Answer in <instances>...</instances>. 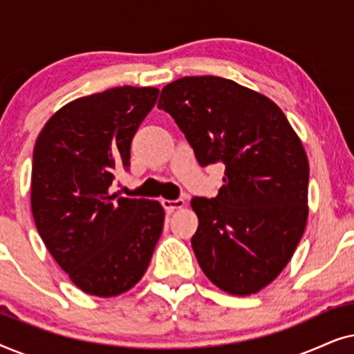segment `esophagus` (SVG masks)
<instances>
[{
  "instance_id": "1",
  "label": "esophagus",
  "mask_w": 354,
  "mask_h": 354,
  "mask_svg": "<svg viewBox=\"0 0 354 354\" xmlns=\"http://www.w3.org/2000/svg\"><path fill=\"white\" fill-rule=\"evenodd\" d=\"M162 207L166 211H176V209H180V207L185 206V200H182V198H177V200H162Z\"/></svg>"
}]
</instances>
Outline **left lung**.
<instances>
[{"instance_id": "1", "label": "left lung", "mask_w": 354, "mask_h": 354, "mask_svg": "<svg viewBox=\"0 0 354 354\" xmlns=\"http://www.w3.org/2000/svg\"><path fill=\"white\" fill-rule=\"evenodd\" d=\"M158 108L185 133L200 166H225L217 196L192 200L198 264L227 293L259 292L288 264L306 227L309 164L298 135L268 96L222 77L172 82Z\"/></svg>"}]
</instances>
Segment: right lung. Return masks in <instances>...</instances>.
Segmentation results:
<instances>
[{"instance_id":"1","label":"right lung","mask_w":354,"mask_h":354,"mask_svg":"<svg viewBox=\"0 0 354 354\" xmlns=\"http://www.w3.org/2000/svg\"><path fill=\"white\" fill-rule=\"evenodd\" d=\"M159 95L115 86L62 106L33 148V221L53 258L82 292L109 298L143 277L162 234L154 200L111 195L130 166V143Z\"/></svg>"}]
</instances>
